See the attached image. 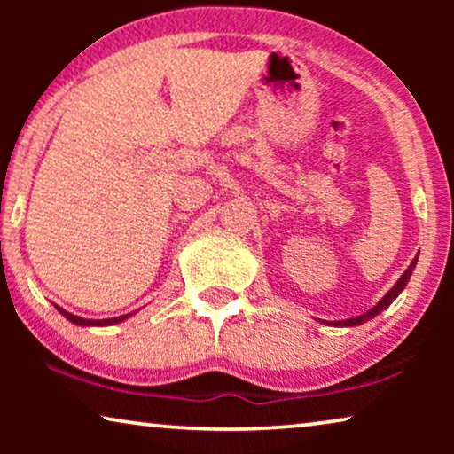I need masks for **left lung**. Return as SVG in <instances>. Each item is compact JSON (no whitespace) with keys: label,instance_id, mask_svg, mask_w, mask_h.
<instances>
[{"label":"left lung","instance_id":"8db88e82","mask_svg":"<svg viewBox=\"0 0 454 454\" xmlns=\"http://www.w3.org/2000/svg\"><path fill=\"white\" fill-rule=\"evenodd\" d=\"M415 262H418V258H413V262L409 264V269H407L405 272H403V277L399 278V281H396V283L393 285V289H390L388 294L384 295L382 300L378 301L374 308L368 309V312L362 314V316H356V318H349V320H340V322H333V326H357V325H364V322H368V320L374 318V316L380 314L382 309H387V308L390 306V303H393V301L396 300V295H399L401 291L405 289V285H407V281H409V277H411V272H413V269H415Z\"/></svg>","mask_w":454,"mask_h":454}]
</instances>
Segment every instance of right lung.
I'll list each match as a JSON object with an SVG mask.
<instances>
[{
    "label": "right lung",
    "instance_id": "1",
    "mask_svg": "<svg viewBox=\"0 0 454 454\" xmlns=\"http://www.w3.org/2000/svg\"><path fill=\"white\" fill-rule=\"evenodd\" d=\"M58 309H59V314H64L67 320L74 322V325H78V326H109V325H115V322L126 320L128 316H132V314H126V316H117V318H107V320H86V318H80V316L66 312V309H61V308H58Z\"/></svg>",
    "mask_w": 454,
    "mask_h": 454
}]
</instances>
